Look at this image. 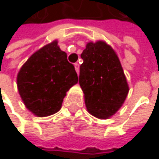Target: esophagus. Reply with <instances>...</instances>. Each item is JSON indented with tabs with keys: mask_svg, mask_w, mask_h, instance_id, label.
<instances>
[{
	"mask_svg": "<svg viewBox=\"0 0 159 159\" xmlns=\"http://www.w3.org/2000/svg\"><path fill=\"white\" fill-rule=\"evenodd\" d=\"M74 68H75L76 72L79 73V69H80V68H79V64H78V63H75V64H74Z\"/></svg>",
	"mask_w": 159,
	"mask_h": 159,
	"instance_id": "34e87169",
	"label": "esophagus"
}]
</instances>
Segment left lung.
Masks as SVG:
<instances>
[{
  "label": "left lung",
  "mask_w": 159,
  "mask_h": 159,
  "mask_svg": "<svg viewBox=\"0 0 159 159\" xmlns=\"http://www.w3.org/2000/svg\"><path fill=\"white\" fill-rule=\"evenodd\" d=\"M79 84L85 94L87 110L93 116L106 119L124 103L129 87L114 50L105 42L88 43L81 54Z\"/></svg>",
  "instance_id": "8db88e82"
}]
</instances>
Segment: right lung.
Listing matches in <instances>:
<instances>
[{
    "label": "right lung",
    "mask_w": 159,
    "mask_h": 159,
    "mask_svg": "<svg viewBox=\"0 0 159 159\" xmlns=\"http://www.w3.org/2000/svg\"><path fill=\"white\" fill-rule=\"evenodd\" d=\"M78 76L57 41L42 48L24 64L17 76L19 93L26 108L37 116L57 112Z\"/></svg>",
    "instance_id": "right-lung-1"
}]
</instances>
